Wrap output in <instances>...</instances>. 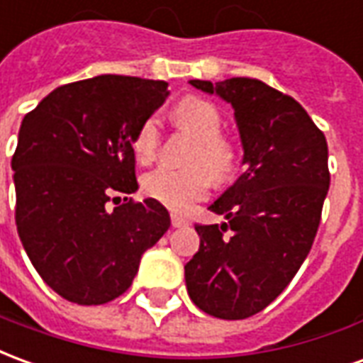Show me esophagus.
I'll return each mask as SVG.
<instances>
[{"instance_id": "34e87169", "label": "esophagus", "mask_w": 363, "mask_h": 363, "mask_svg": "<svg viewBox=\"0 0 363 363\" xmlns=\"http://www.w3.org/2000/svg\"><path fill=\"white\" fill-rule=\"evenodd\" d=\"M171 223H173V228H186V225H189V220L179 216V213H171Z\"/></svg>"}]
</instances>
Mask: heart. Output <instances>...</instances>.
Here are the masks:
<instances>
[{
  "mask_svg": "<svg viewBox=\"0 0 363 363\" xmlns=\"http://www.w3.org/2000/svg\"><path fill=\"white\" fill-rule=\"evenodd\" d=\"M174 120L198 140L194 161L202 165H163L143 177V192L171 210H184L204 198L216 181H228L237 163L235 147L223 140L221 116L212 103L198 96H186L174 108ZM132 150L140 163H151L159 151V120L147 116L138 126Z\"/></svg>",
  "mask_w": 363,
  "mask_h": 363,
  "instance_id": "b5f03b06",
  "label": "heart"
}]
</instances>
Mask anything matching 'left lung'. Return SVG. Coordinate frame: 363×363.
Returning a JSON list of instances; mask_svg holds the SVG:
<instances>
[{
  "instance_id": "left-lung-1",
  "label": "left lung",
  "mask_w": 363,
  "mask_h": 363,
  "mask_svg": "<svg viewBox=\"0 0 363 363\" xmlns=\"http://www.w3.org/2000/svg\"><path fill=\"white\" fill-rule=\"evenodd\" d=\"M190 85L235 111L245 173L196 225L200 249L184 267L190 299L218 319H247L286 289L317 235L327 198L328 147L296 99L251 77Z\"/></svg>"
}]
</instances>
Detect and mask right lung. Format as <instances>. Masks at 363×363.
Instances as JSON below:
<instances>
[{"label":"right lung","mask_w":363,"mask_h":363,"mask_svg":"<svg viewBox=\"0 0 363 363\" xmlns=\"http://www.w3.org/2000/svg\"><path fill=\"white\" fill-rule=\"evenodd\" d=\"M167 96L165 82L96 75L54 89L21 122L11 159L17 231L40 278L72 303L122 296L171 225L153 198L106 208L138 190L132 140Z\"/></svg>","instance_id":"1"}]
</instances>
